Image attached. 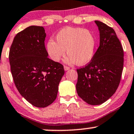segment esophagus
I'll use <instances>...</instances> for the list:
<instances>
[{
	"mask_svg": "<svg viewBox=\"0 0 134 134\" xmlns=\"http://www.w3.org/2000/svg\"><path fill=\"white\" fill-rule=\"evenodd\" d=\"M64 70H65V71H67V70H69V69H70V67H67V66H65V65H64Z\"/></svg>",
	"mask_w": 134,
	"mask_h": 134,
	"instance_id": "34e87169",
	"label": "esophagus"
}]
</instances>
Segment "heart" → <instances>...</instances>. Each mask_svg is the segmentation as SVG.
<instances>
[{"mask_svg":"<svg viewBox=\"0 0 134 134\" xmlns=\"http://www.w3.org/2000/svg\"><path fill=\"white\" fill-rule=\"evenodd\" d=\"M56 41L50 39L47 43L48 55L54 62H59L65 55L68 64L83 65L93 59L96 51V38L92 32L82 28L67 27L55 35Z\"/></svg>","mask_w":134,"mask_h":134,"instance_id":"b5f03b06","label":"heart"}]
</instances>
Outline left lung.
Returning a JSON list of instances; mask_svg holds the SVG:
<instances>
[{
    "mask_svg": "<svg viewBox=\"0 0 134 134\" xmlns=\"http://www.w3.org/2000/svg\"><path fill=\"white\" fill-rule=\"evenodd\" d=\"M100 34V44L89 64L77 69L78 96L92 105H100L114 95L120 82L124 51L112 28L95 20Z\"/></svg>",
    "mask_w": 134,
    "mask_h": 134,
    "instance_id": "1",
    "label": "left lung"
}]
</instances>
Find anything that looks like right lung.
Returning <instances> with one entry per match:
<instances>
[{
	"label": "right lung",
	"instance_id": "1",
	"mask_svg": "<svg viewBox=\"0 0 134 134\" xmlns=\"http://www.w3.org/2000/svg\"><path fill=\"white\" fill-rule=\"evenodd\" d=\"M43 27L32 25L15 35L9 52L14 83L19 93L34 106L43 108L57 97L64 75L60 63L48 58Z\"/></svg>",
	"mask_w": 134,
	"mask_h": 134
}]
</instances>
